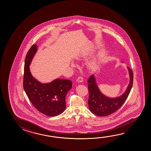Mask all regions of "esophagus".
Here are the masks:
<instances>
[{"label":"esophagus","instance_id":"34e87169","mask_svg":"<svg viewBox=\"0 0 151 151\" xmlns=\"http://www.w3.org/2000/svg\"><path fill=\"white\" fill-rule=\"evenodd\" d=\"M83 81V78L82 77L79 76L77 79V82H78V83H81Z\"/></svg>","mask_w":151,"mask_h":151}]
</instances>
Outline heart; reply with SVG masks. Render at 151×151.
Wrapping results in <instances>:
<instances>
[{"instance_id": "obj_1", "label": "heart", "mask_w": 151, "mask_h": 151, "mask_svg": "<svg viewBox=\"0 0 151 151\" xmlns=\"http://www.w3.org/2000/svg\"><path fill=\"white\" fill-rule=\"evenodd\" d=\"M90 67L91 68V69H94L96 67V65L94 63H91V64L90 65Z\"/></svg>"}]
</instances>
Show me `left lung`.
I'll return each instance as SVG.
<instances>
[{
  "label": "left lung",
  "mask_w": 151,
  "mask_h": 151,
  "mask_svg": "<svg viewBox=\"0 0 151 151\" xmlns=\"http://www.w3.org/2000/svg\"><path fill=\"white\" fill-rule=\"evenodd\" d=\"M130 76V82L126 91L121 96L111 99L101 94L97 86L93 75L88 79L89 99L88 100L90 111L99 116H106L113 114L121 107L129 96L133 83V73L128 67Z\"/></svg>",
  "instance_id": "obj_1"
}]
</instances>
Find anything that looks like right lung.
Listing matches in <instances>:
<instances>
[{"label": "right lung", "mask_w": 151, "mask_h": 151, "mask_svg": "<svg viewBox=\"0 0 151 151\" xmlns=\"http://www.w3.org/2000/svg\"><path fill=\"white\" fill-rule=\"evenodd\" d=\"M37 50V45H33L26 56L24 89L38 111L47 116H57L65 110L66 95L72 88V82L68 79H56L50 83L42 84L36 80L30 72L29 66Z\"/></svg>", "instance_id": "1"}]
</instances>
